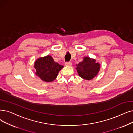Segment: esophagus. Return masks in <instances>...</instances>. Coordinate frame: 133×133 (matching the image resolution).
Wrapping results in <instances>:
<instances>
[{
  "instance_id": "1",
  "label": "esophagus",
  "mask_w": 133,
  "mask_h": 133,
  "mask_svg": "<svg viewBox=\"0 0 133 133\" xmlns=\"http://www.w3.org/2000/svg\"><path fill=\"white\" fill-rule=\"evenodd\" d=\"M65 66H71L72 65V62H66L65 63Z\"/></svg>"
}]
</instances>
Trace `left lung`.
Returning a JSON list of instances; mask_svg holds the SVG:
<instances>
[{
  "label": "left lung",
  "instance_id": "8db88e82",
  "mask_svg": "<svg viewBox=\"0 0 133 133\" xmlns=\"http://www.w3.org/2000/svg\"><path fill=\"white\" fill-rule=\"evenodd\" d=\"M76 69L79 76L86 80L93 79L100 69V65L96 62L95 59H90L89 57H85L83 61L77 65Z\"/></svg>",
  "mask_w": 133,
  "mask_h": 133
}]
</instances>
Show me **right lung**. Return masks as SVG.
<instances>
[{"label": "right lung", "instance_id": "1", "mask_svg": "<svg viewBox=\"0 0 133 133\" xmlns=\"http://www.w3.org/2000/svg\"><path fill=\"white\" fill-rule=\"evenodd\" d=\"M34 67L38 77L45 82H51L56 79L63 66L55 62L51 56L47 55L38 59L35 62Z\"/></svg>", "mask_w": 133, "mask_h": 133}]
</instances>
